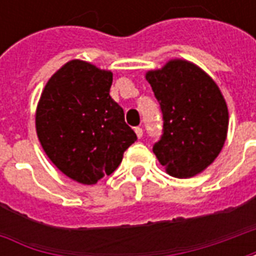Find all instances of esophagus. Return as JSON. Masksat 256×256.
<instances>
[{"label": "esophagus", "instance_id": "1", "mask_svg": "<svg viewBox=\"0 0 256 256\" xmlns=\"http://www.w3.org/2000/svg\"><path fill=\"white\" fill-rule=\"evenodd\" d=\"M134 132H136V136H137L138 138H141V137H142V134H144V132H142V128H134Z\"/></svg>", "mask_w": 256, "mask_h": 256}]
</instances>
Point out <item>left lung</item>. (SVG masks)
I'll return each instance as SVG.
<instances>
[{
    "label": "left lung",
    "mask_w": 256,
    "mask_h": 256,
    "mask_svg": "<svg viewBox=\"0 0 256 256\" xmlns=\"http://www.w3.org/2000/svg\"><path fill=\"white\" fill-rule=\"evenodd\" d=\"M163 112V134L154 154L167 174L190 178L204 172L225 145L228 106L218 84L204 70L172 58L145 74Z\"/></svg>",
    "instance_id": "1"
}]
</instances>
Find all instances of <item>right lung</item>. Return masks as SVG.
Listing matches in <instances>:
<instances>
[{
    "label": "right lung",
    "instance_id": "1",
    "mask_svg": "<svg viewBox=\"0 0 256 256\" xmlns=\"http://www.w3.org/2000/svg\"><path fill=\"white\" fill-rule=\"evenodd\" d=\"M112 72L70 60L49 78L36 111L38 140L64 176L94 185L115 172L137 140L112 100Z\"/></svg>",
    "mask_w": 256,
    "mask_h": 256
}]
</instances>
